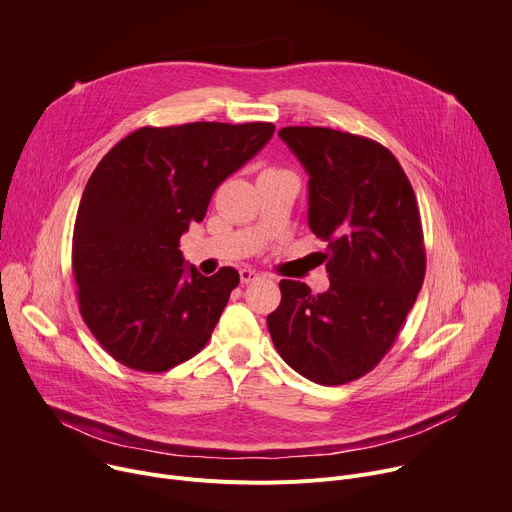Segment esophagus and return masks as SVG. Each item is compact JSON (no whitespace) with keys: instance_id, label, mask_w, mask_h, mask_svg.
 I'll return each mask as SVG.
<instances>
[{"instance_id":"34e87169","label":"esophagus","mask_w":512,"mask_h":512,"mask_svg":"<svg viewBox=\"0 0 512 512\" xmlns=\"http://www.w3.org/2000/svg\"><path fill=\"white\" fill-rule=\"evenodd\" d=\"M239 273H241V281L243 283H251V281L259 279V271L253 269V267H243Z\"/></svg>"}]
</instances>
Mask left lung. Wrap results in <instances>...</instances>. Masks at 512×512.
<instances>
[{"label":"left lung","instance_id":"8db88e82","mask_svg":"<svg viewBox=\"0 0 512 512\" xmlns=\"http://www.w3.org/2000/svg\"><path fill=\"white\" fill-rule=\"evenodd\" d=\"M310 174L308 225L326 243L330 289L281 279L267 316L279 356L334 387L373 371L391 350L425 277L421 216L397 158L375 139L330 127H283Z\"/></svg>","mask_w":512,"mask_h":512}]
</instances>
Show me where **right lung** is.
<instances>
[{
  "instance_id": "right-lung-1",
  "label": "right lung",
  "mask_w": 512,
  "mask_h": 512,
  "mask_svg": "<svg viewBox=\"0 0 512 512\" xmlns=\"http://www.w3.org/2000/svg\"><path fill=\"white\" fill-rule=\"evenodd\" d=\"M273 131L263 121L141 127L99 162L77 210L72 273L85 324L117 362L164 373L204 348L239 271H186L180 237Z\"/></svg>"
}]
</instances>
